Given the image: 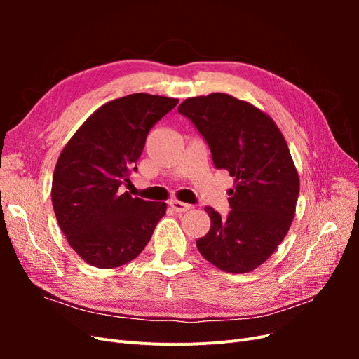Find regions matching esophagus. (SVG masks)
Segmentation results:
<instances>
[{
    "mask_svg": "<svg viewBox=\"0 0 359 359\" xmlns=\"http://www.w3.org/2000/svg\"><path fill=\"white\" fill-rule=\"evenodd\" d=\"M169 205H170V208L173 211H177V212H186V211H189L191 208L190 203H184V202L178 201V199H172L169 202Z\"/></svg>",
    "mask_w": 359,
    "mask_h": 359,
    "instance_id": "34e87169",
    "label": "esophagus"
}]
</instances>
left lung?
Listing matches in <instances>:
<instances>
[{"mask_svg":"<svg viewBox=\"0 0 359 359\" xmlns=\"http://www.w3.org/2000/svg\"><path fill=\"white\" fill-rule=\"evenodd\" d=\"M178 112L208 142L215 168L235 180L226 220L205 208L211 229L198 250L226 273H250L276 252L295 215L299 177L286 139L268 114L224 93L186 99Z\"/></svg>","mask_w":359,"mask_h":359,"instance_id":"obj_1","label":"left lung"}]
</instances>
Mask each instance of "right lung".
Wrapping results in <instances>:
<instances>
[{
    "label": "right lung",
    "mask_w": 359,
    "mask_h": 359,
    "mask_svg": "<svg viewBox=\"0 0 359 359\" xmlns=\"http://www.w3.org/2000/svg\"><path fill=\"white\" fill-rule=\"evenodd\" d=\"M178 99L130 94L100 106L62 148L53 170L50 198L70 247L97 268L133 260L166 214L165 202L132 198L119 187L128 181L145 139Z\"/></svg>",
    "instance_id": "right-lung-1"
}]
</instances>
